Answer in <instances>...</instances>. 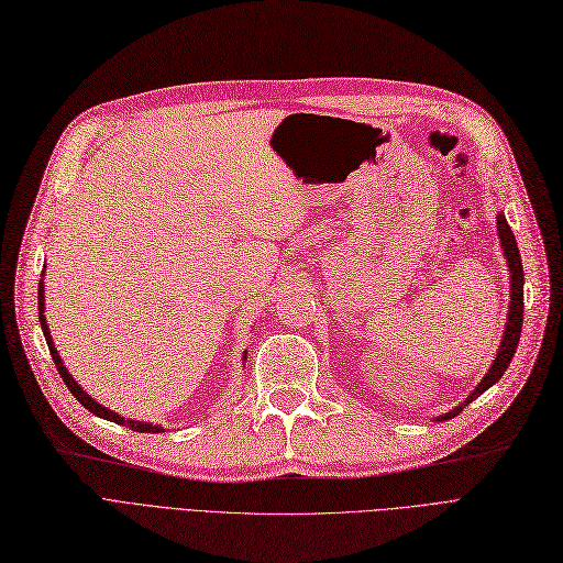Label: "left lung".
I'll return each mask as SVG.
<instances>
[{
  "mask_svg": "<svg viewBox=\"0 0 563 563\" xmlns=\"http://www.w3.org/2000/svg\"><path fill=\"white\" fill-rule=\"evenodd\" d=\"M496 230H498L500 251H503V256H506L508 273H510V302H508L506 331H503V340L498 344V352H496L494 363L489 365L487 375L479 379V384L475 386L473 394L466 400H463L461 405L452 407L450 412L435 417V421L454 419L463 410V405L473 402L484 391L492 389V386L503 377V373L508 371V365H510V361H512V356L517 352L519 333H521V321H525V267H521V256H519V249H517V240H515L512 230H510V225L506 221V214H503V211H498V214H496Z\"/></svg>",
  "mask_w": 563,
  "mask_h": 563,
  "instance_id": "8db88e82",
  "label": "left lung"
}]
</instances>
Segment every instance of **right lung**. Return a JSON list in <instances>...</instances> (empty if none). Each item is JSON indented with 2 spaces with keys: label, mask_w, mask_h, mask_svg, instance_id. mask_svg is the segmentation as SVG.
<instances>
[{
  "label": "right lung",
  "mask_w": 563,
  "mask_h": 563,
  "mask_svg": "<svg viewBox=\"0 0 563 563\" xmlns=\"http://www.w3.org/2000/svg\"><path fill=\"white\" fill-rule=\"evenodd\" d=\"M42 277H44V273H42ZM44 309H46V298H44V279H38V323H42V331H44V338H46V344H48V349H51V356H53V363H55V367H57V373H60V377H63V382L67 384V389L71 391V396L79 400L86 410L90 412V415H95V417H100V419H107V421H113V423H121V426H128V429H132V431H137V433H161V431H165L161 423H151V421H137V419H125V417H121L119 412L115 410H109V407H104V405H100L97 402L92 396H88V391H84V386L76 382L71 375H69V371L65 367V363H63V358H60V354H57V349H55V344H53V338H51V331H48V323H46V314H44ZM242 361L246 363V352L242 354Z\"/></svg>",
  "instance_id": "1"
}]
</instances>
